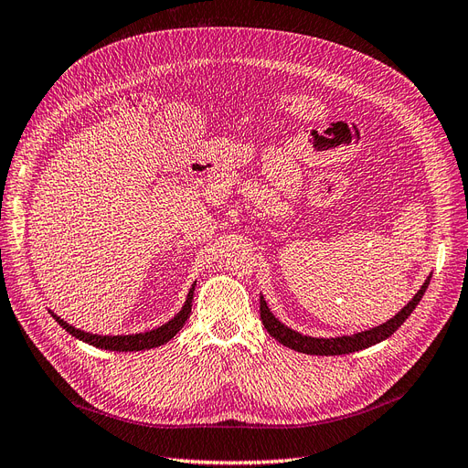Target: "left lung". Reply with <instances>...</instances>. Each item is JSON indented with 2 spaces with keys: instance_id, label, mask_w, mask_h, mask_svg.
Instances as JSON below:
<instances>
[{
  "instance_id": "1",
  "label": "left lung",
  "mask_w": 468,
  "mask_h": 468,
  "mask_svg": "<svg viewBox=\"0 0 468 468\" xmlns=\"http://www.w3.org/2000/svg\"><path fill=\"white\" fill-rule=\"evenodd\" d=\"M430 280H431V274L427 276V280L418 290L416 296H413L394 317H390L388 322L380 324L372 329H367V331L353 333V335H341V337H329V339L302 335V333L290 329L288 325L280 322L278 317H274V314L269 308V303H266V300L262 298V293H261V319H262V325L266 327V331H269L278 343L288 346V349L305 353V355H325V356L327 355H349V353L368 349V346L388 339L392 333L406 322L410 314L416 310V305L423 298L427 286H430Z\"/></svg>"
}]
</instances>
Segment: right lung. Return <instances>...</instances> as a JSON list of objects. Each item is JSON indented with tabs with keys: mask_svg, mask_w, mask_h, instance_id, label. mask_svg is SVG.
<instances>
[{
	"mask_svg": "<svg viewBox=\"0 0 468 468\" xmlns=\"http://www.w3.org/2000/svg\"><path fill=\"white\" fill-rule=\"evenodd\" d=\"M194 290H196V282L192 284L188 296H186V302L182 305V310L166 322L165 325H160L156 329L144 331V333H135V335H96V333H86L82 329H76L74 325L66 324L64 319H60L55 312H50V315L57 319L58 325H62L66 331L70 333L72 337L84 341L88 345L98 346V349H105V351H144V349H154V346H160L168 343L176 333L184 327V324L188 322L190 312H192V300H194Z\"/></svg>",
	"mask_w": 468,
	"mask_h": 468,
	"instance_id": "right-lung-1",
	"label": "right lung"
}]
</instances>
